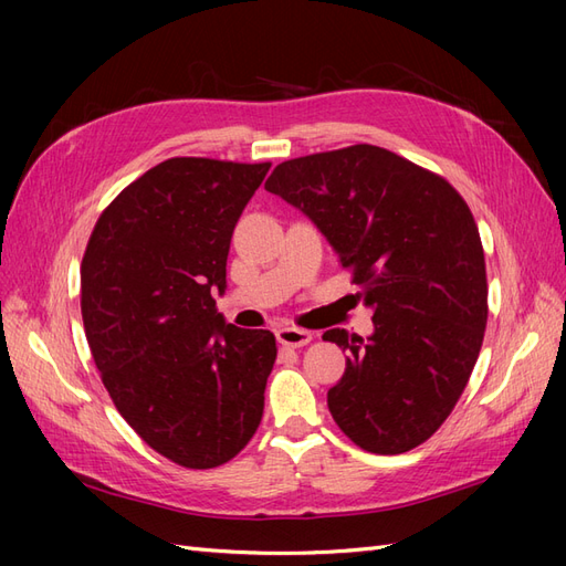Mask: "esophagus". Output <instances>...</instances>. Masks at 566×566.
<instances>
[{
  "instance_id": "1",
  "label": "esophagus",
  "mask_w": 566,
  "mask_h": 566,
  "mask_svg": "<svg viewBox=\"0 0 566 566\" xmlns=\"http://www.w3.org/2000/svg\"><path fill=\"white\" fill-rule=\"evenodd\" d=\"M312 333L310 331H304V328H295V325H287V328H279L276 331V339H279V345H283V347H304V345H310L312 342Z\"/></svg>"
}]
</instances>
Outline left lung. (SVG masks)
<instances>
[{"label": "left lung", "mask_w": 566, "mask_h": 566, "mask_svg": "<svg viewBox=\"0 0 566 566\" xmlns=\"http://www.w3.org/2000/svg\"><path fill=\"white\" fill-rule=\"evenodd\" d=\"M264 188L314 221L373 310L366 342L323 333L349 354L328 391L333 420L370 453L420 447L465 391L486 331V262L468 202L370 144L285 160Z\"/></svg>", "instance_id": "8db88e82"}]
</instances>
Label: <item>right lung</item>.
I'll use <instances>...</instances> for the list:
<instances>
[{
  "mask_svg": "<svg viewBox=\"0 0 566 566\" xmlns=\"http://www.w3.org/2000/svg\"><path fill=\"white\" fill-rule=\"evenodd\" d=\"M271 163L169 158L101 212L82 256V321L119 416L188 470L241 453L264 413L276 337L217 312L238 217Z\"/></svg>",
  "mask_w": 566,
  "mask_h": 566,
  "instance_id": "obj_1",
  "label": "right lung"
}]
</instances>
